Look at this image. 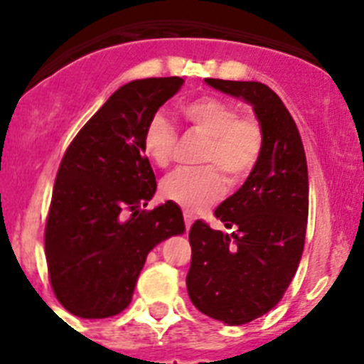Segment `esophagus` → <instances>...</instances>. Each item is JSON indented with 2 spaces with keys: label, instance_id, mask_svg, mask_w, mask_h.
I'll return each mask as SVG.
<instances>
[{
  "label": "esophagus",
  "instance_id": "1",
  "mask_svg": "<svg viewBox=\"0 0 364 364\" xmlns=\"http://www.w3.org/2000/svg\"><path fill=\"white\" fill-rule=\"evenodd\" d=\"M193 220H195V217H193L191 213H188V211H184V222H186V228H191V224H193Z\"/></svg>",
  "mask_w": 364,
  "mask_h": 364
}]
</instances>
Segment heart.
<instances>
[{"instance_id":"obj_1","label":"heart","mask_w":364,"mask_h":364,"mask_svg":"<svg viewBox=\"0 0 364 364\" xmlns=\"http://www.w3.org/2000/svg\"><path fill=\"white\" fill-rule=\"evenodd\" d=\"M182 117L208 136L202 167H182L164 178V198L186 211H200L230 186L242 184L259 164L262 151V127L253 117H239V107L224 98L202 96L180 107ZM144 153L159 167L169 166L176 146V129L164 114H154L144 131Z\"/></svg>"}]
</instances>
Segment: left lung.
Returning a JSON list of instances; mask_svg holds the SVG:
<instances>
[{"instance_id":"1","label":"left lung","mask_w":364,"mask_h":364,"mask_svg":"<svg viewBox=\"0 0 364 364\" xmlns=\"http://www.w3.org/2000/svg\"><path fill=\"white\" fill-rule=\"evenodd\" d=\"M204 82L252 105L262 127L259 164L215 210L231 233L202 220L189 230V299L211 319L239 326L277 306L299 268L308 222L306 154L294 118L268 85Z\"/></svg>"}]
</instances>
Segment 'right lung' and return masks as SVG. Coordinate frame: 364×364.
Listing matches in <instances>:
<instances>
[{"mask_svg":"<svg viewBox=\"0 0 364 364\" xmlns=\"http://www.w3.org/2000/svg\"><path fill=\"white\" fill-rule=\"evenodd\" d=\"M184 80H133L112 92L63 154L45 257L54 295L82 319H105L129 306L147 253L186 231L178 204L146 211L156 178L144 131Z\"/></svg>","mask_w":364,"mask_h":364,"instance_id":"add662e5","label":"right lung"}]
</instances>
